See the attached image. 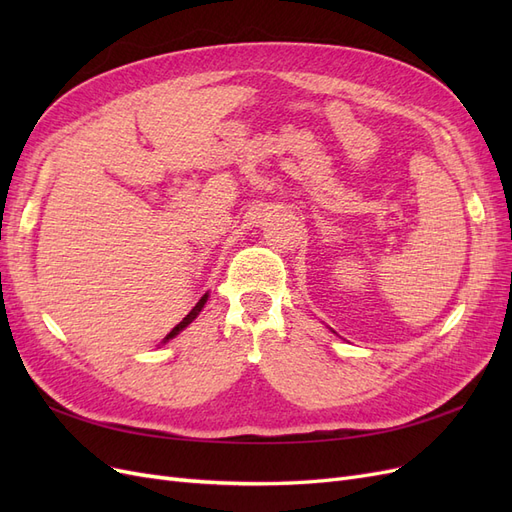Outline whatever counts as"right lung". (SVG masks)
Masks as SVG:
<instances>
[{
    "instance_id": "right-lung-1",
    "label": "right lung",
    "mask_w": 512,
    "mask_h": 512,
    "mask_svg": "<svg viewBox=\"0 0 512 512\" xmlns=\"http://www.w3.org/2000/svg\"><path fill=\"white\" fill-rule=\"evenodd\" d=\"M207 299H209V292H205V294H203V297H200V301H198V303H196V305L192 307V312H190L188 316H185V318H183V320H181V322L177 324V327H175L173 331H170V333H168V335L164 337V342H162V344H166V342H168V339H173V337H177V335H179V333H181V331H183L185 327H188V324H192V322H194V320L198 318V314H200V309H203V307H205Z\"/></svg>"
}]
</instances>
